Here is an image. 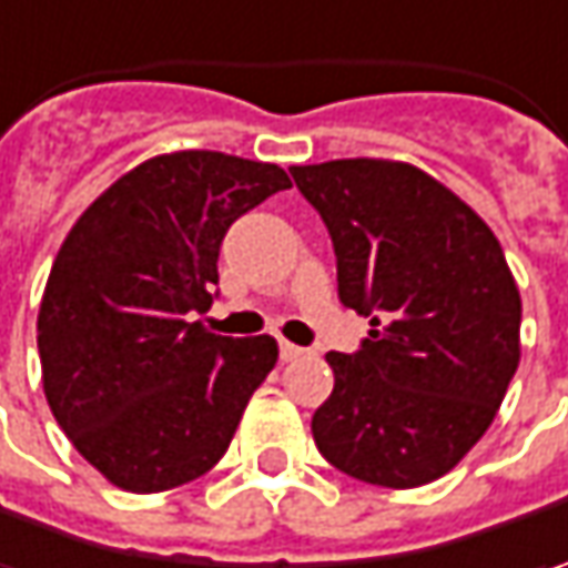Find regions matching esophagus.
I'll list each match as a JSON object with an SVG mask.
<instances>
[{
	"label": "esophagus",
	"mask_w": 568,
	"mask_h": 568,
	"mask_svg": "<svg viewBox=\"0 0 568 568\" xmlns=\"http://www.w3.org/2000/svg\"><path fill=\"white\" fill-rule=\"evenodd\" d=\"M302 356H305L302 346H295V343H288V339H280V358H283V362H295V358Z\"/></svg>",
	"instance_id": "obj_1"
}]
</instances>
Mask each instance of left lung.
I'll return each instance as SVG.
<instances>
[{"label": "left lung", "instance_id": "1", "mask_svg": "<svg viewBox=\"0 0 568 568\" xmlns=\"http://www.w3.org/2000/svg\"><path fill=\"white\" fill-rule=\"evenodd\" d=\"M321 212L336 288L372 331L327 353L333 394L314 409L317 452L362 483L413 489L467 455L521 358V295L496 235L407 161L288 168Z\"/></svg>", "mask_w": 568, "mask_h": 568}]
</instances>
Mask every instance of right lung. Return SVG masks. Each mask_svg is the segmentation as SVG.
Segmentation results:
<instances>
[{
  "label": "right lung",
  "instance_id": "obj_1",
  "mask_svg": "<svg viewBox=\"0 0 568 568\" xmlns=\"http://www.w3.org/2000/svg\"><path fill=\"white\" fill-rule=\"evenodd\" d=\"M288 184L280 164L225 152L142 161L88 206L43 288V394L75 452L126 493L196 480L229 452L273 372V336L232 339L190 321L212 305L237 215Z\"/></svg>",
  "mask_w": 568,
  "mask_h": 568
}]
</instances>
